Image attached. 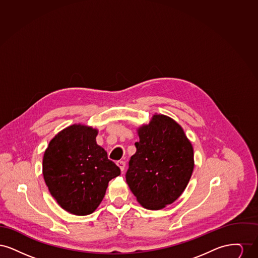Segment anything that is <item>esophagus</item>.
<instances>
[{"instance_id":"obj_1","label":"esophagus","mask_w":258,"mask_h":258,"mask_svg":"<svg viewBox=\"0 0 258 258\" xmlns=\"http://www.w3.org/2000/svg\"><path fill=\"white\" fill-rule=\"evenodd\" d=\"M116 163H117V165L120 167L121 171L123 172V169H124V166H125V162L123 161V160H118Z\"/></svg>"}]
</instances>
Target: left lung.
<instances>
[{
    "mask_svg": "<svg viewBox=\"0 0 258 258\" xmlns=\"http://www.w3.org/2000/svg\"><path fill=\"white\" fill-rule=\"evenodd\" d=\"M138 135L125 181L144 208L160 210L183 194L195 166L194 149L181 125L164 115H155Z\"/></svg>",
    "mask_w": 258,
    "mask_h": 258,
    "instance_id": "1",
    "label": "left lung"
}]
</instances>
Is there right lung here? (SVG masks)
<instances>
[{
	"instance_id": "obj_1",
	"label": "right lung",
	"mask_w": 258,
	"mask_h": 258,
	"mask_svg": "<svg viewBox=\"0 0 258 258\" xmlns=\"http://www.w3.org/2000/svg\"><path fill=\"white\" fill-rule=\"evenodd\" d=\"M98 131L73 124L50 141L42 162L51 196L67 212L86 216L102 201L111 179L121 174L96 142Z\"/></svg>"
}]
</instances>
